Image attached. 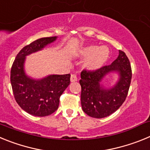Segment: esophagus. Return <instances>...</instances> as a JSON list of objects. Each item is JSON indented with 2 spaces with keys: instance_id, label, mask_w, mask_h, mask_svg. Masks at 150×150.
Wrapping results in <instances>:
<instances>
[{
  "instance_id": "esophagus-1",
  "label": "esophagus",
  "mask_w": 150,
  "mask_h": 150,
  "mask_svg": "<svg viewBox=\"0 0 150 150\" xmlns=\"http://www.w3.org/2000/svg\"><path fill=\"white\" fill-rule=\"evenodd\" d=\"M71 81L72 82V83H74V82L77 81V77H76V76L75 75V74H71Z\"/></svg>"
}]
</instances>
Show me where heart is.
Listing matches in <instances>:
<instances>
[{"label":"heart","instance_id":"1","mask_svg":"<svg viewBox=\"0 0 150 150\" xmlns=\"http://www.w3.org/2000/svg\"><path fill=\"white\" fill-rule=\"evenodd\" d=\"M78 55L86 59L84 67L90 71H95L105 64L110 57V50L107 46L91 45L81 49Z\"/></svg>","mask_w":150,"mask_h":150}]
</instances>
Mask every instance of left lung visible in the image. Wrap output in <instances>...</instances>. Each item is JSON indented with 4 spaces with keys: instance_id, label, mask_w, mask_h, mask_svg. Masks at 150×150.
<instances>
[{
    "instance_id": "left-lung-1",
    "label": "left lung",
    "mask_w": 150,
    "mask_h": 150,
    "mask_svg": "<svg viewBox=\"0 0 150 150\" xmlns=\"http://www.w3.org/2000/svg\"><path fill=\"white\" fill-rule=\"evenodd\" d=\"M117 72L119 79L110 89L101 84L106 75ZM132 67L128 57L120 50L119 56L111 64L95 71L81 72V105L88 116L97 119L110 116L117 110L125 100L132 80Z\"/></svg>"
}]
</instances>
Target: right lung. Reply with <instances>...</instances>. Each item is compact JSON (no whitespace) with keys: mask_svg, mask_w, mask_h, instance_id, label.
Listing matches in <instances>:
<instances>
[{"mask_svg":"<svg viewBox=\"0 0 150 150\" xmlns=\"http://www.w3.org/2000/svg\"><path fill=\"white\" fill-rule=\"evenodd\" d=\"M57 37L40 38L20 50L13 64L10 82L17 104L28 113L46 116L57 110L59 98L71 82V74L49 75L33 79L25 72L26 56L40 51L56 40Z\"/></svg>","mask_w":150,"mask_h":150,"instance_id":"obj_1","label":"right lung"}]
</instances>
